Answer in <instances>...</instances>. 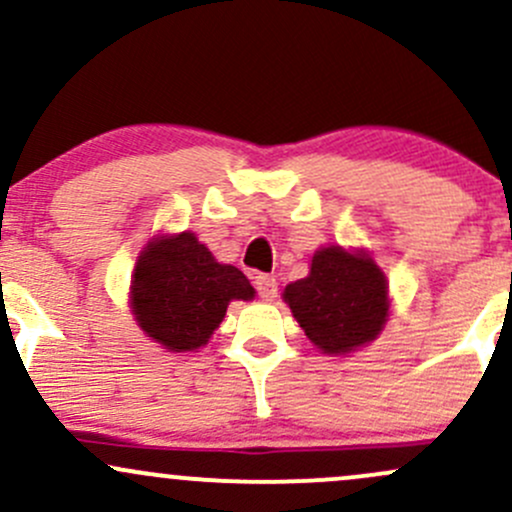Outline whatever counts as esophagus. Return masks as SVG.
Returning a JSON list of instances; mask_svg holds the SVG:
<instances>
[{"label": "esophagus", "instance_id": "esophagus-1", "mask_svg": "<svg viewBox=\"0 0 512 512\" xmlns=\"http://www.w3.org/2000/svg\"><path fill=\"white\" fill-rule=\"evenodd\" d=\"M255 289L262 301H274V296H277V279L272 274H255Z\"/></svg>", "mask_w": 512, "mask_h": 512}]
</instances>
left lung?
I'll use <instances>...</instances> for the list:
<instances>
[{
  "label": "left lung",
  "mask_w": 512,
  "mask_h": 512,
  "mask_svg": "<svg viewBox=\"0 0 512 512\" xmlns=\"http://www.w3.org/2000/svg\"><path fill=\"white\" fill-rule=\"evenodd\" d=\"M284 301L308 340L338 355L379 335L389 311V286L372 257L323 247L313 255L311 274L286 286Z\"/></svg>",
  "instance_id": "left-lung-1"
}]
</instances>
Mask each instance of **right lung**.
I'll list each match as a JSON object with an SVG mask.
<instances>
[{
  "mask_svg": "<svg viewBox=\"0 0 512 512\" xmlns=\"http://www.w3.org/2000/svg\"><path fill=\"white\" fill-rule=\"evenodd\" d=\"M252 296L245 274L218 265L192 233L150 243L133 272V316L148 338L172 352L206 345L228 303Z\"/></svg>",
  "mask_w": 512,
  "mask_h": 512,
  "instance_id": "1",
  "label": "right lung"
}]
</instances>
